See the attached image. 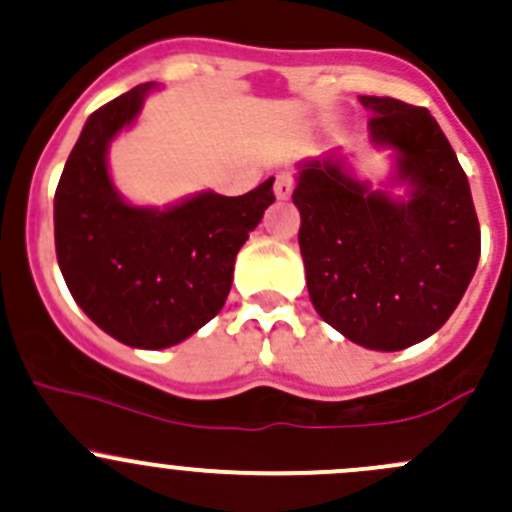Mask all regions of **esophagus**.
<instances>
[{
	"label": "esophagus",
	"instance_id": "1",
	"mask_svg": "<svg viewBox=\"0 0 512 512\" xmlns=\"http://www.w3.org/2000/svg\"><path fill=\"white\" fill-rule=\"evenodd\" d=\"M294 190V175L292 173H280L275 180V195L280 200H287Z\"/></svg>",
	"mask_w": 512,
	"mask_h": 512
}]
</instances>
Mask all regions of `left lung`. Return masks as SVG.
<instances>
[{"label": "left lung", "mask_w": 512, "mask_h": 512, "mask_svg": "<svg viewBox=\"0 0 512 512\" xmlns=\"http://www.w3.org/2000/svg\"><path fill=\"white\" fill-rule=\"evenodd\" d=\"M376 146L396 151L406 200L352 178L342 160L302 163L292 200L314 309L352 342L399 352L446 324L480 257L471 185L428 108L361 96Z\"/></svg>", "instance_id": "left-lung-1"}]
</instances>
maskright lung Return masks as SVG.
<instances>
[{"instance_id":"add662e5","label":"right lung","mask_w":512,"mask_h":512,"mask_svg":"<svg viewBox=\"0 0 512 512\" xmlns=\"http://www.w3.org/2000/svg\"><path fill=\"white\" fill-rule=\"evenodd\" d=\"M151 89L136 86L89 116L54 195V240L66 287L91 322L128 347L165 349L223 309L237 250L275 203V178L237 198L208 190L165 210L128 205L106 151Z\"/></svg>"}]
</instances>
